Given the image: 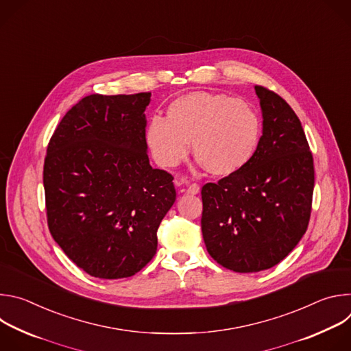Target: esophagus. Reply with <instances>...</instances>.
<instances>
[{
  "label": "esophagus",
  "instance_id": "1",
  "mask_svg": "<svg viewBox=\"0 0 351 351\" xmlns=\"http://www.w3.org/2000/svg\"><path fill=\"white\" fill-rule=\"evenodd\" d=\"M186 193L187 194H198L199 193V186L197 183H193L190 184L187 189H186Z\"/></svg>",
  "mask_w": 351,
  "mask_h": 351
}]
</instances>
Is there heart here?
Here are the masks:
<instances>
[{
	"label": "heart",
	"mask_w": 351,
	"mask_h": 351,
	"mask_svg": "<svg viewBox=\"0 0 351 351\" xmlns=\"http://www.w3.org/2000/svg\"><path fill=\"white\" fill-rule=\"evenodd\" d=\"M261 137L257 110L244 99L222 93L193 91L178 97L167 119L153 117L145 128V143L164 168L179 165L189 154L219 178L240 172L253 160Z\"/></svg>",
	"instance_id": "obj_1"
}]
</instances>
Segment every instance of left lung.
<instances>
[{
  "mask_svg": "<svg viewBox=\"0 0 351 351\" xmlns=\"http://www.w3.org/2000/svg\"><path fill=\"white\" fill-rule=\"evenodd\" d=\"M263 136L240 172L202 189L203 239L210 256L240 274L279 264L307 230L314 161L302 122L276 93L256 86Z\"/></svg>",
  "mask_w": 351,
  "mask_h": 351,
  "instance_id": "1",
  "label": "left lung"
}]
</instances>
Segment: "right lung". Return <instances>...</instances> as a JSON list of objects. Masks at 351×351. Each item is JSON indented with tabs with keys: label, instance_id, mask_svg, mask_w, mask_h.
Returning a JSON list of instances; mask_svg holds the SVG:
<instances>
[{
	"label": "right lung",
	"instance_id": "obj_1",
	"mask_svg": "<svg viewBox=\"0 0 351 351\" xmlns=\"http://www.w3.org/2000/svg\"><path fill=\"white\" fill-rule=\"evenodd\" d=\"M152 93L91 94L72 107L47 147L48 229L64 253L99 279L129 278L157 252L176 199L173 176L149 165Z\"/></svg>",
	"mask_w": 351,
	"mask_h": 351
}]
</instances>
